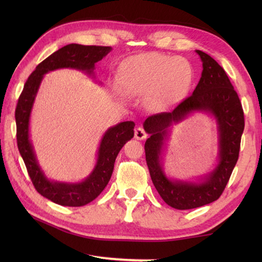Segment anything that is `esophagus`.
Returning a JSON list of instances; mask_svg holds the SVG:
<instances>
[{"mask_svg": "<svg viewBox=\"0 0 262 262\" xmlns=\"http://www.w3.org/2000/svg\"><path fill=\"white\" fill-rule=\"evenodd\" d=\"M147 136V133L144 130V128L142 127H137L135 129V138L136 140H144V138H146Z\"/></svg>", "mask_w": 262, "mask_h": 262, "instance_id": "34e87169", "label": "esophagus"}]
</instances>
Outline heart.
<instances>
[{
	"instance_id": "b5f03b06",
	"label": "heart",
	"mask_w": 262,
	"mask_h": 262,
	"mask_svg": "<svg viewBox=\"0 0 262 262\" xmlns=\"http://www.w3.org/2000/svg\"><path fill=\"white\" fill-rule=\"evenodd\" d=\"M191 81V69L186 59L146 53L132 57L119 75L122 91L127 94H148L147 104L154 110L169 107Z\"/></svg>"
}]
</instances>
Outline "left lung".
I'll use <instances>...</instances> for the list:
<instances>
[{
	"label": "left lung",
	"mask_w": 262,
	"mask_h": 262,
	"mask_svg": "<svg viewBox=\"0 0 262 262\" xmlns=\"http://www.w3.org/2000/svg\"><path fill=\"white\" fill-rule=\"evenodd\" d=\"M203 62L202 77L190 97L171 113L149 116L144 129L149 134L145 142V158L154 187L160 196L176 209H192L215 202L229 182L237 162L244 115L237 93L223 68L202 51H196ZM206 112L216 119L219 133V160L213 171L202 180L183 182L166 177L162 153L169 127L193 112Z\"/></svg>",
	"instance_id": "1"
}]
</instances>
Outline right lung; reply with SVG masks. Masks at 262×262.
Here are the masks:
<instances>
[{"label": "right lung", "mask_w": 262, "mask_h": 262, "mask_svg": "<svg viewBox=\"0 0 262 262\" xmlns=\"http://www.w3.org/2000/svg\"><path fill=\"white\" fill-rule=\"evenodd\" d=\"M111 52L109 46H84L70 43L53 53L38 64L28 77L15 108L16 142L26 168L36 190L53 203L80 207L96 199L102 192L113 174L117 155L126 142L134 137V121H122L104 133L98 148L97 163L92 172L81 182L49 180L38 163L30 140V116L37 93L48 72L74 69L94 76V65Z\"/></svg>", "instance_id": "add662e5"}]
</instances>
